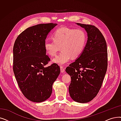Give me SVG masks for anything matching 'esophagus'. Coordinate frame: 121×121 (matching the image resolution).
I'll return each instance as SVG.
<instances>
[{"instance_id":"1","label":"esophagus","mask_w":121,"mask_h":121,"mask_svg":"<svg viewBox=\"0 0 121 121\" xmlns=\"http://www.w3.org/2000/svg\"><path fill=\"white\" fill-rule=\"evenodd\" d=\"M60 71H61V73H64L65 72V69L63 66L60 67Z\"/></svg>"}]
</instances>
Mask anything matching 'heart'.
<instances>
[{"label": "heart", "instance_id": "1", "mask_svg": "<svg viewBox=\"0 0 121 121\" xmlns=\"http://www.w3.org/2000/svg\"><path fill=\"white\" fill-rule=\"evenodd\" d=\"M52 38L53 40L45 41L44 49L47 54L53 56L61 47L62 51L52 60L59 65L66 64L71 57L75 59L79 56L85 48L86 41V34L82 30L66 27L57 30Z\"/></svg>", "mask_w": 121, "mask_h": 121}]
</instances>
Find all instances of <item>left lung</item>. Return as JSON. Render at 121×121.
<instances>
[{
	"label": "left lung",
	"mask_w": 121,
	"mask_h": 121,
	"mask_svg": "<svg viewBox=\"0 0 121 121\" xmlns=\"http://www.w3.org/2000/svg\"><path fill=\"white\" fill-rule=\"evenodd\" d=\"M85 29L87 40L82 54L69 65L66 72L71 76V97L79 103H87L100 89L108 66L107 44L100 31L93 25L77 23Z\"/></svg>",
	"instance_id": "1"
}]
</instances>
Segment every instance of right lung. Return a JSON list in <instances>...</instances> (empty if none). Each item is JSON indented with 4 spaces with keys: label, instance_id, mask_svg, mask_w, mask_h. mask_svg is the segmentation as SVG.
<instances>
[{
    "label": "right lung",
    "instance_id": "right-lung-1",
    "mask_svg": "<svg viewBox=\"0 0 121 121\" xmlns=\"http://www.w3.org/2000/svg\"><path fill=\"white\" fill-rule=\"evenodd\" d=\"M57 24H40L21 33L13 46V72L23 95L34 102H43L51 96L52 85L60 73L56 63L45 67L50 59L44 43Z\"/></svg>",
    "mask_w": 121,
    "mask_h": 121
}]
</instances>
